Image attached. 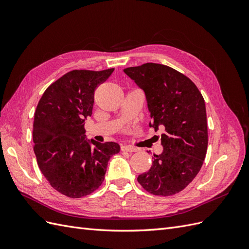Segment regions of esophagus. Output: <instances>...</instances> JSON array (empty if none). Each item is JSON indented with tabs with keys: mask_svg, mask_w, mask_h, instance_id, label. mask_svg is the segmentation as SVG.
Returning <instances> with one entry per match:
<instances>
[{
	"mask_svg": "<svg viewBox=\"0 0 249 249\" xmlns=\"http://www.w3.org/2000/svg\"><path fill=\"white\" fill-rule=\"evenodd\" d=\"M122 150L123 152H129V153H134V152H137V148L134 147L132 145H122Z\"/></svg>",
	"mask_w": 249,
	"mask_h": 249,
	"instance_id": "34e87169",
	"label": "esophagus"
}]
</instances>
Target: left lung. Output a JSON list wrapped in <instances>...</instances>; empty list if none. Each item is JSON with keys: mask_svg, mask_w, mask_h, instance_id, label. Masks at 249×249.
<instances>
[{"mask_svg": "<svg viewBox=\"0 0 249 249\" xmlns=\"http://www.w3.org/2000/svg\"><path fill=\"white\" fill-rule=\"evenodd\" d=\"M124 72L145 94L155 131L163 152L154 155L152 167L138 177L139 184L155 195L168 196L189 185L199 172L208 147L206 105L198 88L169 66L145 63ZM149 153V152H148Z\"/></svg>", "mask_w": 249, "mask_h": 249, "instance_id": "1", "label": "left lung"}]
</instances>
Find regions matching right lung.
Masks as SVG:
<instances>
[{"label": "right lung", "mask_w": 249, "mask_h": 249, "mask_svg": "<svg viewBox=\"0 0 249 249\" xmlns=\"http://www.w3.org/2000/svg\"><path fill=\"white\" fill-rule=\"evenodd\" d=\"M114 69L72 71L50 85L37 105L34 153L42 175L55 190L71 198L95 191L104 182L116 142L88 140L85 120L91 116L94 89Z\"/></svg>", "instance_id": "add662e5"}]
</instances>
